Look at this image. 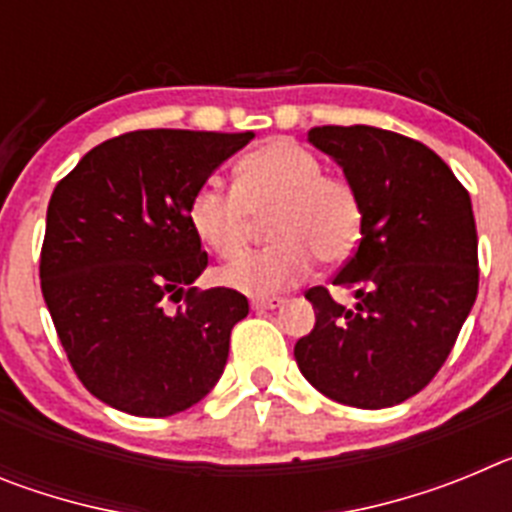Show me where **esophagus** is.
<instances>
[{
  "label": "esophagus",
  "instance_id": "34e87169",
  "mask_svg": "<svg viewBox=\"0 0 512 512\" xmlns=\"http://www.w3.org/2000/svg\"><path fill=\"white\" fill-rule=\"evenodd\" d=\"M282 305H284L282 297H266V300H253L251 302V307L256 312H261V310H277V307H282Z\"/></svg>",
  "mask_w": 512,
  "mask_h": 512
}]
</instances>
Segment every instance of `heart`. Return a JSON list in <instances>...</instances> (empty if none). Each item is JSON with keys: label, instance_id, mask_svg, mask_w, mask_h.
Listing matches in <instances>:
<instances>
[{"label": "heart", "instance_id": "obj_1", "mask_svg": "<svg viewBox=\"0 0 512 512\" xmlns=\"http://www.w3.org/2000/svg\"><path fill=\"white\" fill-rule=\"evenodd\" d=\"M269 217L274 246L248 253L220 271L225 287L266 297L302 282L315 266H336L356 251L364 230V202L354 184L323 174L315 153L287 138L266 140L235 166L233 189L215 182L192 194L187 220L192 233L230 261L241 256L253 233V217Z\"/></svg>", "mask_w": 512, "mask_h": 512}]
</instances>
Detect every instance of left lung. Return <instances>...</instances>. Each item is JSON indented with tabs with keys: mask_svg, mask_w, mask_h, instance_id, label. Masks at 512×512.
<instances>
[{
	"mask_svg": "<svg viewBox=\"0 0 512 512\" xmlns=\"http://www.w3.org/2000/svg\"><path fill=\"white\" fill-rule=\"evenodd\" d=\"M307 140L359 189L364 230L333 277L356 305L307 289L315 328L295 343L297 366L341 405L392 408L436 377L477 300L472 200L441 156L392 130L323 125Z\"/></svg>",
	"mask_w": 512,
	"mask_h": 512,
	"instance_id": "1",
	"label": "left lung"
}]
</instances>
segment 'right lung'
Instances as JSON below:
<instances>
[{"label": "right lung", "mask_w": 512, "mask_h": 512, "mask_svg": "<svg viewBox=\"0 0 512 512\" xmlns=\"http://www.w3.org/2000/svg\"><path fill=\"white\" fill-rule=\"evenodd\" d=\"M253 133L135 130L104 140L53 189L40 287L76 377L110 408L166 418L220 379L235 289L192 287L207 266L187 207ZM185 297L176 313L165 300Z\"/></svg>", "instance_id": "obj_1"}]
</instances>
